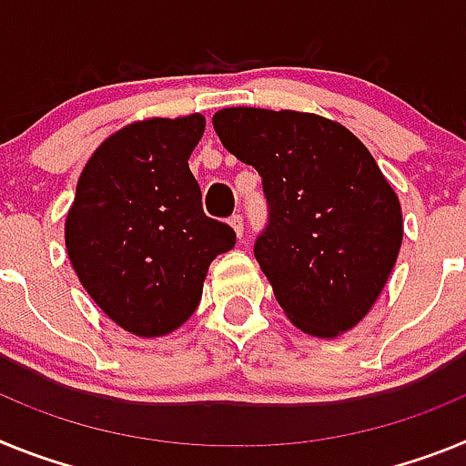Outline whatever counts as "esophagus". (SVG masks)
<instances>
[{
    "instance_id": "esophagus-1",
    "label": "esophagus",
    "mask_w": 466,
    "mask_h": 466,
    "mask_svg": "<svg viewBox=\"0 0 466 466\" xmlns=\"http://www.w3.org/2000/svg\"><path fill=\"white\" fill-rule=\"evenodd\" d=\"M229 225H232L234 234H237L238 238L244 237V218H241V216H232V218H229Z\"/></svg>"
}]
</instances>
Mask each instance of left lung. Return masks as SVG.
Returning <instances> with one entry per match:
<instances>
[{"mask_svg":"<svg viewBox=\"0 0 466 466\" xmlns=\"http://www.w3.org/2000/svg\"><path fill=\"white\" fill-rule=\"evenodd\" d=\"M220 143L262 177L269 220L256 260L300 330L335 338L382 293L403 238L399 197L366 145L309 112L228 107Z\"/></svg>","mask_w":466,"mask_h":466,"instance_id":"1","label":"left lung"}]
</instances>
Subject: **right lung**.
I'll return each mask as SVG.
<instances>
[{
  "label": "right lung",
  "mask_w": 466,
  "mask_h": 466,
  "mask_svg": "<svg viewBox=\"0 0 466 466\" xmlns=\"http://www.w3.org/2000/svg\"><path fill=\"white\" fill-rule=\"evenodd\" d=\"M201 115L128 124L84 166L65 220V246L93 302L124 330L159 338L201 300L208 265L237 244L201 208L189 155Z\"/></svg>",
  "instance_id": "obj_1"
}]
</instances>
